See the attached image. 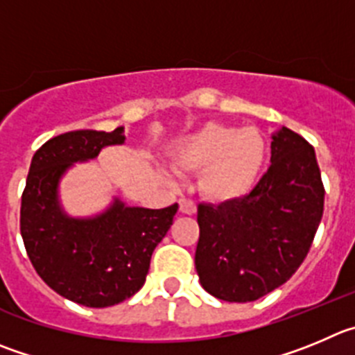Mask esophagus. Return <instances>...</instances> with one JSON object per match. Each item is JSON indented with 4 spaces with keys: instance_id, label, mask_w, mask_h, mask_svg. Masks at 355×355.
<instances>
[{
    "instance_id": "1",
    "label": "esophagus",
    "mask_w": 355,
    "mask_h": 355,
    "mask_svg": "<svg viewBox=\"0 0 355 355\" xmlns=\"http://www.w3.org/2000/svg\"><path fill=\"white\" fill-rule=\"evenodd\" d=\"M178 205H180L182 214H187V215L196 214V203H194L193 200H187V198H180Z\"/></svg>"
}]
</instances>
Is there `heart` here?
I'll return each mask as SVG.
<instances>
[{
    "label": "heart",
    "instance_id": "b5f03b06",
    "mask_svg": "<svg viewBox=\"0 0 355 355\" xmlns=\"http://www.w3.org/2000/svg\"><path fill=\"white\" fill-rule=\"evenodd\" d=\"M264 155L266 145L256 129L210 122L182 144L173 166L182 175H201L200 189L207 200L230 203L252 191Z\"/></svg>",
    "mask_w": 355,
    "mask_h": 355
}]
</instances>
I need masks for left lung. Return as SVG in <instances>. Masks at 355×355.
I'll use <instances>...</instances> for the list:
<instances>
[{
	"mask_svg": "<svg viewBox=\"0 0 355 355\" xmlns=\"http://www.w3.org/2000/svg\"><path fill=\"white\" fill-rule=\"evenodd\" d=\"M324 214L315 150L282 128L273 135L271 164L256 187L218 207L200 203L196 271L207 293L247 303L286 284L306 254Z\"/></svg>",
	"mask_w": 355,
	"mask_h": 355,
	"instance_id": "1",
	"label": "left lung"
}]
</instances>
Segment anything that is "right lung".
<instances>
[{"instance_id": "add662e5", "label": "right lung", "mask_w": 355, "mask_h": 355, "mask_svg": "<svg viewBox=\"0 0 355 355\" xmlns=\"http://www.w3.org/2000/svg\"><path fill=\"white\" fill-rule=\"evenodd\" d=\"M124 129H80L51 138L35 152L21 203V234L36 273L51 289L91 308L117 304L145 284L150 257L173 224L178 205L150 210L119 200L94 218L59 208L58 184L73 162L124 141Z\"/></svg>"}]
</instances>
